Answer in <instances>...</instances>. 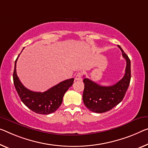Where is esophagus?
<instances>
[{"label":"esophagus","instance_id":"obj_1","mask_svg":"<svg viewBox=\"0 0 148 148\" xmlns=\"http://www.w3.org/2000/svg\"><path fill=\"white\" fill-rule=\"evenodd\" d=\"M82 75H82V73H81V72L78 73H77L75 76V80L76 81L82 80Z\"/></svg>","mask_w":148,"mask_h":148}]
</instances>
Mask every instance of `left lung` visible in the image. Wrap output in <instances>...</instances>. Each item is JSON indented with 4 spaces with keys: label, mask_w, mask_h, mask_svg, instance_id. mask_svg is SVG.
I'll list each match as a JSON object with an SVG mask.
<instances>
[{
    "label": "left lung",
    "mask_w": 148,
    "mask_h": 148,
    "mask_svg": "<svg viewBox=\"0 0 148 148\" xmlns=\"http://www.w3.org/2000/svg\"><path fill=\"white\" fill-rule=\"evenodd\" d=\"M122 56L126 61L125 74L121 80L110 87L98 85L87 78L83 79L85 88L83 94V103L90 111L103 113L111 110L119 104L126 95L131 79L130 60L120 45Z\"/></svg>",
    "instance_id": "8db88e82"
}]
</instances>
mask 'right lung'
I'll return each instance as SVG.
<instances>
[{
	"label": "right lung",
	"instance_id": "add662e5",
	"mask_svg": "<svg viewBox=\"0 0 148 148\" xmlns=\"http://www.w3.org/2000/svg\"><path fill=\"white\" fill-rule=\"evenodd\" d=\"M19 56L15 61L13 81L16 90L22 103L33 112L40 114H49L54 112L61 106L64 94L73 85L74 79L61 82L44 92L32 91L22 85L17 76L16 67Z\"/></svg>",
	"mask_w": 148,
	"mask_h": 148
}]
</instances>
